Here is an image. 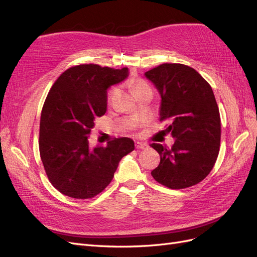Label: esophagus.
Returning a JSON list of instances; mask_svg holds the SVG:
<instances>
[{"label":"esophagus","instance_id":"1","mask_svg":"<svg viewBox=\"0 0 257 257\" xmlns=\"http://www.w3.org/2000/svg\"><path fill=\"white\" fill-rule=\"evenodd\" d=\"M135 147H136V149H141V150H146V149H148V145L142 144V143H136Z\"/></svg>","mask_w":257,"mask_h":257}]
</instances>
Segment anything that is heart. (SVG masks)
Listing matches in <instances>:
<instances>
[{
    "mask_svg": "<svg viewBox=\"0 0 257 257\" xmlns=\"http://www.w3.org/2000/svg\"><path fill=\"white\" fill-rule=\"evenodd\" d=\"M128 84L137 97L143 95V94H146V93H150V94H152L151 85L143 79H133L130 81ZM114 94H115V89L110 90L109 94H108V100H109V102H111V99L113 98Z\"/></svg>",
    "mask_w": 257,
    "mask_h": 257,
    "instance_id": "obj_1",
    "label": "heart"
}]
</instances>
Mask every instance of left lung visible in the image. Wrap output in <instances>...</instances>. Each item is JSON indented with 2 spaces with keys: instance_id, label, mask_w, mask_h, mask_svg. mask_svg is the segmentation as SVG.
I'll list each match as a JSON object with an SVG mask.
<instances>
[{
  "instance_id": "8db88e82",
  "label": "left lung",
  "mask_w": 257,
  "mask_h": 257,
  "mask_svg": "<svg viewBox=\"0 0 257 257\" xmlns=\"http://www.w3.org/2000/svg\"><path fill=\"white\" fill-rule=\"evenodd\" d=\"M145 76L160 93V121L175 138L170 149L151 145L161 157L151 175L169 189L195 185L211 172L220 150L221 119L213 91L195 69L183 64H161Z\"/></svg>"
}]
</instances>
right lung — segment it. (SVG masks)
Here are the masks:
<instances>
[{
    "label": "right lung",
    "instance_id": "right-lung-1",
    "mask_svg": "<svg viewBox=\"0 0 257 257\" xmlns=\"http://www.w3.org/2000/svg\"><path fill=\"white\" fill-rule=\"evenodd\" d=\"M128 68L73 66L53 83L41 114L40 154L49 181L64 195L92 198L112 180L123 157L135 149L131 138L91 148L89 135L107 110V90L125 80Z\"/></svg>",
    "mask_w": 257,
    "mask_h": 257
}]
</instances>
